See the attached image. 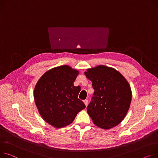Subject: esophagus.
I'll return each instance as SVG.
<instances>
[{
  "instance_id": "esophagus-1",
  "label": "esophagus",
  "mask_w": 158,
  "mask_h": 158,
  "mask_svg": "<svg viewBox=\"0 0 158 158\" xmlns=\"http://www.w3.org/2000/svg\"><path fill=\"white\" fill-rule=\"evenodd\" d=\"M83 102H84V103H85V106H88V100L87 99H86V100H84Z\"/></svg>"
}]
</instances>
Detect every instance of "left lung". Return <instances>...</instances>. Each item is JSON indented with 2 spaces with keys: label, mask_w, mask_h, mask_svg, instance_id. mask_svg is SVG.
Returning a JSON list of instances; mask_svg holds the SVG:
<instances>
[{
  "label": "left lung",
  "mask_w": 158,
  "mask_h": 158,
  "mask_svg": "<svg viewBox=\"0 0 158 158\" xmlns=\"http://www.w3.org/2000/svg\"><path fill=\"white\" fill-rule=\"evenodd\" d=\"M85 74L94 89L87 107L93 123L106 130L118 125L130 106L132 93L128 82L118 70L105 65L88 69Z\"/></svg>",
  "instance_id": "1"
}]
</instances>
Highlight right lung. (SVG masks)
<instances>
[{"instance_id": "add662e5", "label": "right lung", "mask_w": 158, "mask_h": 158, "mask_svg": "<svg viewBox=\"0 0 158 158\" xmlns=\"http://www.w3.org/2000/svg\"><path fill=\"white\" fill-rule=\"evenodd\" d=\"M78 74V70L61 65L48 70L36 84L34 97L37 108L41 117L52 127H66L86 107L78 98L81 87L73 86Z\"/></svg>"}]
</instances>
